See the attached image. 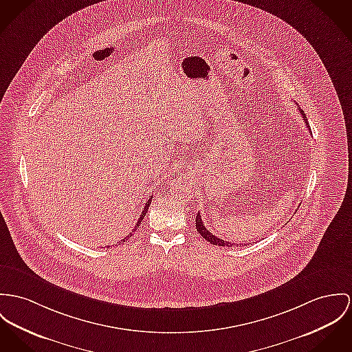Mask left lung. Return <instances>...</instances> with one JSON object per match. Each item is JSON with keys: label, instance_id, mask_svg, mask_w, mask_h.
<instances>
[{"label": "left lung", "instance_id": "8db88e82", "mask_svg": "<svg viewBox=\"0 0 352 352\" xmlns=\"http://www.w3.org/2000/svg\"><path fill=\"white\" fill-rule=\"evenodd\" d=\"M300 113L302 115V119H304V122H305V124H307L308 130H311V129H309V124H308V122H307L305 113H302V111H300ZM195 228H197L198 233H199V234H201L206 241H209V243H213V245H218V246H233V245H236V243H228V241H223V240L218 239V237L214 236L213 233H210V232L205 228V225H204V222H202V219H201V214H199V213L195 216ZM243 245H245V243H243Z\"/></svg>", "mask_w": 352, "mask_h": 352}]
</instances>
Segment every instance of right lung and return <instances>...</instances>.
<instances>
[{
  "label": "right lung",
  "mask_w": 352,
  "mask_h": 352,
  "mask_svg": "<svg viewBox=\"0 0 352 352\" xmlns=\"http://www.w3.org/2000/svg\"><path fill=\"white\" fill-rule=\"evenodd\" d=\"M151 199H153V197H151V198H150V199H148V201L146 202V205H144V208H143V212H142V214H140V217L138 218V222H136L135 229L136 228H138V226H139V225H140L142 219H143V218H144V216H146V213H147V210H148V206H150V204H151ZM135 229H134L133 232H135ZM127 237H129V236H127ZM127 237H124L123 240H120V243H124V241L127 240Z\"/></svg>",
  "instance_id": "1"
}]
</instances>
